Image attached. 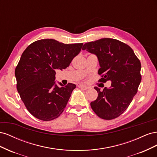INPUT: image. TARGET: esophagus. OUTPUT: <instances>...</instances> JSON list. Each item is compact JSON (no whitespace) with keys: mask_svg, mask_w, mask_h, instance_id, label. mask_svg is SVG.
<instances>
[{"mask_svg":"<svg viewBox=\"0 0 157 157\" xmlns=\"http://www.w3.org/2000/svg\"><path fill=\"white\" fill-rule=\"evenodd\" d=\"M80 88H82V89H83V90H87V89H88V86H84V85H83V84H78V86Z\"/></svg>","mask_w":157,"mask_h":157,"instance_id":"1","label":"esophagus"}]
</instances>
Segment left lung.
<instances>
[{
	"mask_svg": "<svg viewBox=\"0 0 157 157\" xmlns=\"http://www.w3.org/2000/svg\"><path fill=\"white\" fill-rule=\"evenodd\" d=\"M98 57L101 75L99 82L111 80L109 88L102 91L98 87V96L90 103L92 110L103 119L111 120L124 113L137 92L141 80V63L128 44L114 39L105 38L86 42L82 47Z\"/></svg>",
	"mask_w": 157,
	"mask_h": 157,
	"instance_id": "left-lung-1",
	"label": "left lung"
}]
</instances>
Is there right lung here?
Returning a JSON list of instances; mask_svg holds the SVG:
<instances>
[{
	"instance_id": "obj_1",
	"label": "right lung",
	"mask_w": 157,
	"mask_h": 157,
	"mask_svg": "<svg viewBox=\"0 0 157 157\" xmlns=\"http://www.w3.org/2000/svg\"><path fill=\"white\" fill-rule=\"evenodd\" d=\"M82 43L65 44L54 39L33 42L23 52L15 69L17 90L33 116L44 121L59 117L76 85H56V69H65L81 50Z\"/></svg>"
}]
</instances>
